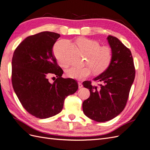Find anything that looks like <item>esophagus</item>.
Masks as SVG:
<instances>
[{
    "label": "esophagus",
    "instance_id": "1",
    "mask_svg": "<svg viewBox=\"0 0 150 150\" xmlns=\"http://www.w3.org/2000/svg\"><path fill=\"white\" fill-rule=\"evenodd\" d=\"M78 84H79V88H81L83 87V85H82L81 82H79Z\"/></svg>",
    "mask_w": 150,
    "mask_h": 150
}]
</instances>
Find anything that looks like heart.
Here are the masks:
<instances>
[{
    "mask_svg": "<svg viewBox=\"0 0 150 150\" xmlns=\"http://www.w3.org/2000/svg\"><path fill=\"white\" fill-rule=\"evenodd\" d=\"M76 45L82 54L86 56V62L90 66L72 67L67 70V76L71 79L81 80L90 76L92 70L94 73L99 74L108 68L112 60V51L110 47H100L98 42L83 37L77 40ZM56 57L62 66H67V64L60 57Z\"/></svg>",
    "mask_w": 150,
    "mask_h": 150,
    "instance_id": "b5f03b06",
    "label": "heart"
}]
</instances>
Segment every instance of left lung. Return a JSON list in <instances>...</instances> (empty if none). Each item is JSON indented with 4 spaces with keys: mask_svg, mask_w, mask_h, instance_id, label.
<instances>
[{
    "mask_svg": "<svg viewBox=\"0 0 150 150\" xmlns=\"http://www.w3.org/2000/svg\"><path fill=\"white\" fill-rule=\"evenodd\" d=\"M107 39L112 60L108 68L93 79L101 84L96 86L90 81L83 82L90 92V97L83 102V112L98 122L112 120L124 110L135 76L131 51L117 37L108 35Z\"/></svg>",
    "mask_w": 150,
    "mask_h": 150,
    "instance_id": "obj_1",
    "label": "left lung"
}]
</instances>
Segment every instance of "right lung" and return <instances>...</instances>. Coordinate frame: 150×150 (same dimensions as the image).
<instances>
[{
    "label": "right lung",
    "instance_id": "obj_1",
    "mask_svg": "<svg viewBox=\"0 0 150 150\" xmlns=\"http://www.w3.org/2000/svg\"><path fill=\"white\" fill-rule=\"evenodd\" d=\"M60 37L59 33L47 31L29 36L19 44L13 55L14 91L23 107L38 118H48L59 113L65 98L79 88L75 80L62 77L64 71L52 50ZM49 74L57 77L52 84L47 79Z\"/></svg>",
    "mask_w": 150,
    "mask_h": 150
}]
</instances>
